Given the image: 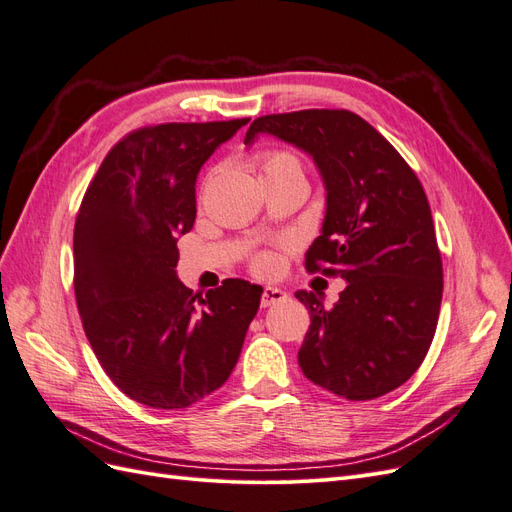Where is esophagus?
<instances>
[{"label":"esophagus","mask_w":512,"mask_h":512,"mask_svg":"<svg viewBox=\"0 0 512 512\" xmlns=\"http://www.w3.org/2000/svg\"><path fill=\"white\" fill-rule=\"evenodd\" d=\"M288 299V292L282 290V288H275V286H267L265 290H262V307H269L273 303H280V301H286Z\"/></svg>","instance_id":"1"}]
</instances>
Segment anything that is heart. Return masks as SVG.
<instances>
[{
  "instance_id": "obj_1",
  "label": "heart",
  "mask_w": 512,
  "mask_h": 512,
  "mask_svg": "<svg viewBox=\"0 0 512 512\" xmlns=\"http://www.w3.org/2000/svg\"><path fill=\"white\" fill-rule=\"evenodd\" d=\"M288 170H299L301 173V164L299 160L290 156L286 151H273L269 156L262 160V175H275V173H288ZM254 269L262 275H273L277 269H280V260H277L275 254H258L254 258Z\"/></svg>"
}]
</instances>
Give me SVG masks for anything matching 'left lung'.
Instances as JSON below:
<instances>
[{"mask_svg":"<svg viewBox=\"0 0 512 512\" xmlns=\"http://www.w3.org/2000/svg\"><path fill=\"white\" fill-rule=\"evenodd\" d=\"M269 134L305 151L327 190L307 271L346 280L329 309L294 292L312 324L299 350L307 380L350 401L395 391L421 367L438 327L442 258L421 181L386 138L350 111L312 108L252 121L245 145Z\"/></svg>","mask_w":512,"mask_h":512,"instance_id":"1","label":"left lung"}]
</instances>
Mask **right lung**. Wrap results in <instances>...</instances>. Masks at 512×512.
Returning <instances> with one entry per match:
<instances>
[{"label":"right lung","instance_id":"1","mask_svg":"<svg viewBox=\"0 0 512 512\" xmlns=\"http://www.w3.org/2000/svg\"><path fill=\"white\" fill-rule=\"evenodd\" d=\"M250 119L162 123L119 141L74 224V292L102 369L138 404L188 408L235 369L262 288L177 277L179 235L196 220L200 168Z\"/></svg>","mask_w":512,"mask_h":512}]
</instances>
